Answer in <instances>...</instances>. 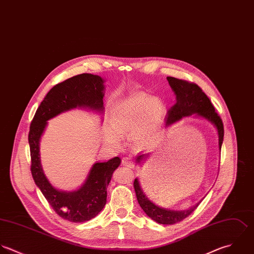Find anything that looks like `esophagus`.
<instances>
[{"instance_id":"obj_1","label":"esophagus","mask_w":254,"mask_h":254,"mask_svg":"<svg viewBox=\"0 0 254 254\" xmlns=\"http://www.w3.org/2000/svg\"><path fill=\"white\" fill-rule=\"evenodd\" d=\"M122 165L125 166V167H128V168H133L135 166L134 162L129 157H125V158L122 159Z\"/></svg>"}]
</instances>
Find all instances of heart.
I'll return each mask as SVG.
<instances>
[{"instance_id":"heart-1","label":"heart","mask_w":254,"mask_h":254,"mask_svg":"<svg viewBox=\"0 0 254 254\" xmlns=\"http://www.w3.org/2000/svg\"><path fill=\"white\" fill-rule=\"evenodd\" d=\"M166 116V105L160 98L135 92L120 99L111 109L110 120L114 128L105 131L106 141L118 144L119 134H134L138 144L144 145L161 127Z\"/></svg>"}]
</instances>
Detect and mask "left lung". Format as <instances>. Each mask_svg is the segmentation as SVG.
I'll use <instances>...</instances> for the list:
<instances>
[{
  "instance_id": "left-lung-1",
  "label": "left lung",
  "mask_w": 254,
  "mask_h": 254,
  "mask_svg": "<svg viewBox=\"0 0 254 254\" xmlns=\"http://www.w3.org/2000/svg\"><path fill=\"white\" fill-rule=\"evenodd\" d=\"M168 82L175 94V103L168 111L166 117V127L168 128L174 122L180 120L184 116H190L195 114L199 117L205 118L212 123L219 136V150L221 151L223 140H224V125L223 121L215 111V108L205 94V92L194 83H190L184 80H179L173 77H168ZM149 154H141L137 156V164H141L148 158ZM134 188L137 196V200L143 211L155 222L163 225H173L187 218L200 204L197 203L195 206L188 210L175 211L162 208L152 202L147 195L144 193L140 181L138 178L134 181Z\"/></svg>"
}]
</instances>
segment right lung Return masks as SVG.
I'll list each match as a JSON object with an SVG mask.
<instances>
[{"label": "right lung", "mask_w": 254, "mask_h": 254, "mask_svg": "<svg viewBox=\"0 0 254 254\" xmlns=\"http://www.w3.org/2000/svg\"><path fill=\"white\" fill-rule=\"evenodd\" d=\"M103 83L104 80L99 76L81 74L54 85L40 103L30 124L28 143L33 180L53 210L64 220L73 223L89 221L103 209L107 186L121 160L115 157L108 162L95 163L81 188L63 191L55 188L44 174L39 142L47 121L62 112L83 107L103 113Z\"/></svg>", "instance_id": "add662e5"}]
</instances>
